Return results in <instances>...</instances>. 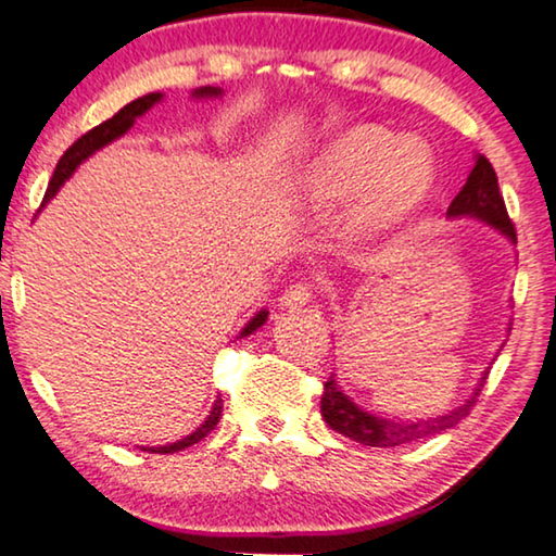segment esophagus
<instances>
[{
	"mask_svg": "<svg viewBox=\"0 0 556 556\" xmlns=\"http://www.w3.org/2000/svg\"><path fill=\"white\" fill-rule=\"evenodd\" d=\"M312 300V285H292L289 289H285V294L279 296V307L281 309H296V307H304Z\"/></svg>",
	"mask_w": 556,
	"mask_h": 556,
	"instance_id": "1",
	"label": "esophagus"
}]
</instances>
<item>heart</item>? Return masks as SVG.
Listing matches in <instances>:
<instances>
[{
  "label": "heart",
  "mask_w": 556,
  "mask_h": 556,
  "mask_svg": "<svg viewBox=\"0 0 556 556\" xmlns=\"http://www.w3.org/2000/svg\"><path fill=\"white\" fill-rule=\"evenodd\" d=\"M435 181V153L424 138L363 123L323 148L304 176V191L319 206L345 203L359 192L350 224L359 237H380L416 216Z\"/></svg>",
  "instance_id": "1"
}]
</instances>
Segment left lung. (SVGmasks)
Listing matches in <instances>:
<instances>
[{"label":"left lung","instance_id":"1","mask_svg":"<svg viewBox=\"0 0 556 556\" xmlns=\"http://www.w3.org/2000/svg\"><path fill=\"white\" fill-rule=\"evenodd\" d=\"M476 163L468 174L464 189L458 191V197L451 201L445 216L448 218H476V222L489 224L491 229H496L502 237H506L516 244V231L509 214H506L504 199L498 193V178L496 170L491 166L489 159H483L481 153L473 155ZM498 355V353H496ZM489 378V367L481 372L479 382H476L473 393L466 397L464 403H458L456 408L445 410L443 416L433 418H382L378 413L365 410L363 405H357L353 397L345 395L342 386H338V378L330 375V380L325 382L323 393V418L325 424L332 428V431L342 433L350 441H357L363 445H372V448H393V445H403L410 441H418V438H431L448 428L458 426L460 420L468 416V410L476 405V397H479L483 382Z\"/></svg>","mask_w":556,"mask_h":556}]
</instances>
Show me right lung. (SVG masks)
Listing matches in <instances>:
<instances>
[{
	"instance_id": "obj_1",
	"label": "right lung",
	"mask_w": 556,
	"mask_h": 556,
	"mask_svg": "<svg viewBox=\"0 0 556 556\" xmlns=\"http://www.w3.org/2000/svg\"><path fill=\"white\" fill-rule=\"evenodd\" d=\"M191 96L197 98V100H201V98H222L224 90H222V88H211V85H206V88H197V90H193ZM161 100H163V92H148V96L132 100V103L121 108V111L115 113L111 121L100 123L98 128H92V130L85 132L83 138H77L75 143L67 148L65 155H62V159H60L58 168H54L52 181H50V186H47V193H45L42 206H45V203H50V199H54V193H58V191L62 189V184H65L67 178L75 174V168L80 166L83 161H88L92 153L100 151V148H105L108 143H113V140H118L121 136H125V132H128V130L132 128V123H136V118H140V115H146L155 103H161ZM42 206H40V211H42ZM267 317H269V309H260V312H256V315H254L252 319H249V323H247L244 327H241L239 338H249V334H254L264 323H267ZM222 408H224V401H222V397H216L214 405H211L208 418L203 420V424L197 428V431L189 433V435H184L181 441H174V443H168V445H140V451H151V453H176V451L189 448V445L199 443L201 438H206L211 431H214L216 424H218V418H222Z\"/></svg>"
}]
</instances>
